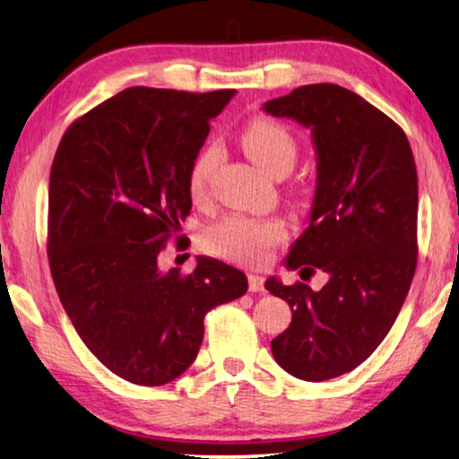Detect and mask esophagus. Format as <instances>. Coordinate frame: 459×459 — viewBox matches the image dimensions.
I'll use <instances>...</instances> for the list:
<instances>
[{
	"mask_svg": "<svg viewBox=\"0 0 459 459\" xmlns=\"http://www.w3.org/2000/svg\"><path fill=\"white\" fill-rule=\"evenodd\" d=\"M247 281H249V291H264V278H262V275L249 273Z\"/></svg>",
	"mask_w": 459,
	"mask_h": 459,
	"instance_id": "obj_1",
	"label": "esophagus"
}]
</instances>
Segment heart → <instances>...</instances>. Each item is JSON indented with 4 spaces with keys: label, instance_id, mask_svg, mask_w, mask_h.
Listing matches in <instances>:
<instances>
[{
    "label": "heart",
    "instance_id": "1",
    "mask_svg": "<svg viewBox=\"0 0 459 459\" xmlns=\"http://www.w3.org/2000/svg\"><path fill=\"white\" fill-rule=\"evenodd\" d=\"M241 145L259 168L272 176L281 169H291L298 158V142L285 126L272 119H255L241 132ZM220 161L218 145H207L197 153L187 174V187L194 197L205 192L215 166ZM285 223L278 218H247V215L230 213L207 226L202 241L207 252L230 262L259 265L267 262L280 241L285 239Z\"/></svg>",
    "mask_w": 459,
    "mask_h": 459
}]
</instances>
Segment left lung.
Instances as JSON below:
<instances>
[{
  "label": "left lung",
  "instance_id": "8db88e82",
  "mask_svg": "<svg viewBox=\"0 0 459 459\" xmlns=\"http://www.w3.org/2000/svg\"><path fill=\"white\" fill-rule=\"evenodd\" d=\"M262 109L307 127L316 150L307 228L283 264L330 278L319 291L265 280L293 311L272 353L293 377L324 382L376 351L408 296L418 262L416 161L400 126L335 83L301 85Z\"/></svg>",
  "mask_w": 459,
  "mask_h": 459
}]
</instances>
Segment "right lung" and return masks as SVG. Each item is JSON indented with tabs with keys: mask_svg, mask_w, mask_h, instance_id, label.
<instances>
[{
	"mask_svg": "<svg viewBox=\"0 0 459 459\" xmlns=\"http://www.w3.org/2000/svg\"><path fill=\"white\" fill-rule=\"evenodd\" d=\"M236 90L127 88L67 127L49 176L51 275L65 314L103 366L163 385L194 364L204 317L247 278L197 255L161 270L160 252L192 210L187 174Z\"/></svg>",
	"mask_w": 459,
	"mask_h": 459,
	"instance_id": "1",
	"label": "right lung"
}]
</instances>
